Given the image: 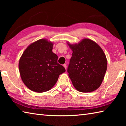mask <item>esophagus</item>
<instances>
[{
    "label": "esophagus",
    "mask_w": 126,
    "mask_h": 126,
    "mask_svg": "<svg viewBox=\"0 0 126 126\" xmlns=\"http://www.w3.org/2000/svg\"><path fill=\"white\" fill-rule=\"evenodd\" d=\"M63 67H64V68L65 69H67V64H63Z\"/></svg>",
    "instance_id": "1"
}]
</instances>
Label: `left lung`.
I'll return each instance as SVG.
<instances>
[{"label": "left lung", "instance_id": "left-lung-1", "mask_svg": "<svg viewBox=\"0 0 126 126\" xmlns=\"http://www.w3.org/2000/svg\"><path fill=\"white\" fill-rule=\"evenodd\" d=\"M67 43L73 52L67 71L74 87L80 92L96 90L103 82L107 68L103 49L88 38L78 43Z\"/></svg>", "mask_w": 126, "mask_h": 126}]
</instances>
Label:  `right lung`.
<instances>
[{
	"mask_svg": "<svg viewBox=\"0 0 126 126\" xmlns=\"http://www.w3.org/2000/svg\"><path fill=\"white\" fill-rule=\"evenodd\" d=\"M54 43L40 39L31 43L19 61L21 79L30 90L37 93L52 89L60 74L65 72L57 63L58 56L52 52Z\"/></svg>",
	"mask_w": 126,
	"mask_h": 126,
	"instance_id": "add662e5",
	"label": "right lung"
}]
</instances>
